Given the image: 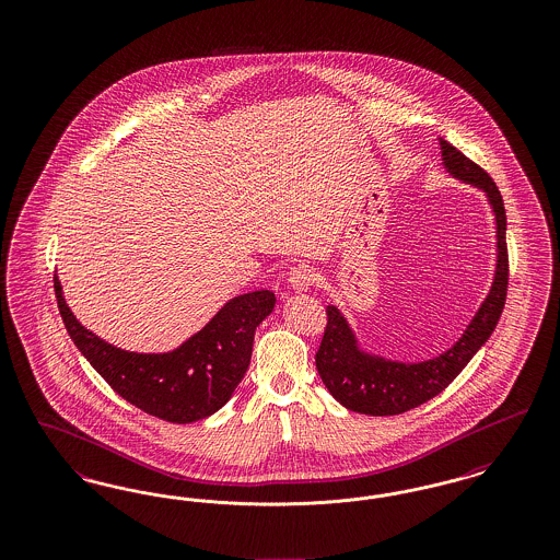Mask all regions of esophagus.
<instances>
[{
  "label": "esophagus",
  "instance_id": "esophagus-1",
  "mask_svg": "<svg viewBox=\"0 0 560 560\" xmlns=\"http://www.w3.org/2000/svg\"><path fill=\"white\" fill-rule=\"evenodd\" d=\"M288 281H290V285L295 292H304L311 285H315L317 272H315V268L308 267V265H295L288 275Z\"/></svg>",
  "mask_w": 560,
  "mask_h": 560
}]
</instances>
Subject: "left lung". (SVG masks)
I'll use <instances>...</instances> for the list:
<instances>
[{
  "label": "left lung",
  "mask_w": 560,
  "mask_h": 560,
  "mask_svg": "<svg viewBox=\"0 0 560 560\" xmlns=\"http://www.w3.org/2000/svg\"><path fill=\"white\" fill-rule=\"evenodd\" d=\"M443 163L447 172L487 192L498 224V265L489 295L480 304L479 313L466 327L464 336L436 359L422 363H399L363 352L347 319L336 306H327V325L317 350V372L331 393L350 411L365 416H399L443 393L457 373L489 340L502 317L508 293L506 210L493 178L457 151L452 142L441 138Z\"/></svg>",
  "instance_id": "1"
}]
</instances>
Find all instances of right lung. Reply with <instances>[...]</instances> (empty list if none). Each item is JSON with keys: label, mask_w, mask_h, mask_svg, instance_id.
<instances>
[{"label": "right lung", "mask_w": 560, "mask_h": 560, "mask_svg": "<svg viewBox=\"0 0 560 560\" xmlns=\"http://www.w3.org/2000/svg\"><path fill=\"white\" fill-rule=\"evenodd\" d=\"M54 292L62 323L90 365L121 399L172 424L203 420L233 397L252 359L254 331L277 302L268 290L243 293L183 347L142 354L113 347L85 329L67 306L58 277Z\"/></svg>", "instance_id": "add662e5"}]
</instances>
